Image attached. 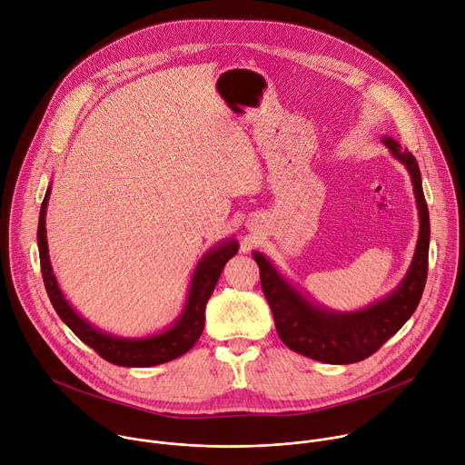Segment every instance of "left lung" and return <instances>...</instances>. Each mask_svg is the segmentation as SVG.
I'll use <instances>...</instances> for the list:
<instances>
[{"mask_svg": "<svg viewBox=\"0 0 465 465\" xmlns=\"http://www.w3.org/2000/svg\"><path fill=\"white\" fill-rule=\"evenodd\" d=\"M382 143L397 162L407 167L420 212V235L412 262L401 283L388 296L359 311L342 312L327 309L311 302L285 280L267 255L261 252L252 253L259 264L261 287L272 309L282 342L292 351L320 362L351 364L373 355L414 314L425 289L430 223L421 173L412 153L403 151L393 138L384 136Z\"/></svg>", "mask_w": 465, "mask_h": 465, "instance_id": "1", "label": "left lung"}]
</instances>
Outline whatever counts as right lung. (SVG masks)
<instances>
[{"instance_id": "right-lung-1", "label": "right lung", "mask_w": 465, "mask_h": 465, "mask_svg": "<svg viewBox=\"0 0 465 465\" xmlns=\"http://www.w3.org/2000/svg\"><path fill=\"white\" fill-rule=\"evenodd\" d=\"M51 194V185L45 191L44 203L40 208L38 219V252H40V269L47 296L60 316V320L68 325L74 333L92 350H95L104 361L115 366L126 368H147L169 362L173 359L187 353L194 342L201 339L204 320H206V303L213 294V289L223 274L224 264L230 257H233L239 250V242L232 239H224L210 248L203 259L198 261L193 272L185 305L178 318L163 331L143 339H124L115 337L106 331L95 327L88 320H84L72 305L64 298L58 282L53 274V267L49 261L47 235H45V210Z\"/></svg>"}]
</instances>
